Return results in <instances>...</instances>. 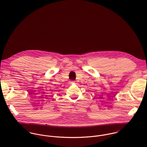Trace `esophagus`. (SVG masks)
<instances>
[{
    "mask_svg": "<svg viewBox=\"0 0 147 147\" xmlns=\"http://www.w3.org/2000/svg\"><path fill=\"white\" fill-rule=\"evenodd\" d=\"M74 83V82H71V83Z\"/></svg>",
    "mask_w": 147,
    "mask_h": 147,
    "instance_id": "esophagus-1",
    "label": "esophagus"
}]
</instances>
